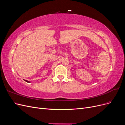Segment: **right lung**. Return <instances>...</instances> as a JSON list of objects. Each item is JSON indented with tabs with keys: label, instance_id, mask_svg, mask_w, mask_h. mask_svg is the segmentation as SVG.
Segmentation results:
<instances>
[{
	"label": "right lung",
	"instance_id": "right-lung-1",
	"mask_svg": "<svg viewBox=\"0 0 125 125\" xmlns=\"http://www.w3.org/2000/svg\"><path fill=\"white\" fill-rule=\"evenodd\" d=\"M25 81H26V82H30L29 81H27V80H25Z\"/></svg>",
	"mask_w": 125,
	"mask_h": 125
}]
</instances>
